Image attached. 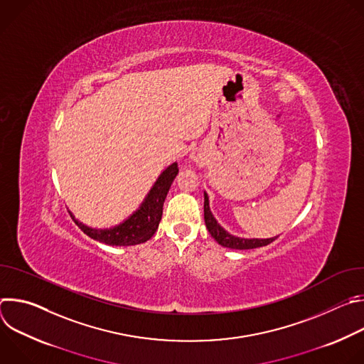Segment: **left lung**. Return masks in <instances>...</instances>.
Segmentation results:
<instances>
[{"instance_id": "1", "label": "left lung", "mask_w": 364, "mask_h": 364, "mask_svg": "<svg viewBox=\"0 0 364 364\" xmlns=\"http://www.w3.org/2000/svg\"><path fill=\"white\" fill-rule=\"evenodd\" d=\"M204 222H205V228L207 230L210 232V235L215 237V240L229 249H255V247H261V246H267L271 242H274L278 236L275 237H268V239H255V237H239L235 235H230L225 228H222L216 218L213 216L212 210H210V201H209V196L204 191Z\"/></svg>"}]
</instances>
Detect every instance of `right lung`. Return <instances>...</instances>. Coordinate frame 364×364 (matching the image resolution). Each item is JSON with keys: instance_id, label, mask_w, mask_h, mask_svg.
Here are the masks:
<instances>
[{"instance_id": "add662e5", "label": "right lung", "mask_w": 364, "mask_h": 364, "mask_svg": "<svg viewBox=\"0 0 364 364\" xmlns=\"http://www.w3.org/2000/svg\"><path fill=\"white\" fill-rule=\"evenodd\" d=\"M178 174L177 163L170 164L154 183L138 209L117 226L107 229L90 228L79 222L69 210L75 223L93 240L109 246H134L149 240L159 229L167 193Z\"/></svg>"}]
</instances>
